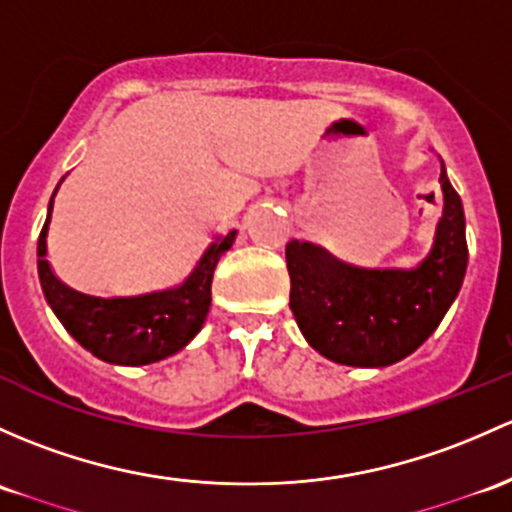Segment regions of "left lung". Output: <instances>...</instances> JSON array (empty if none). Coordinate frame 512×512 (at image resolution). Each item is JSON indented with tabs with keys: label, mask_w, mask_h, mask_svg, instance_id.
Returning <instances> with one entry per match:
<instances>
[{
	"label": "left lung",
	"mask_w": 512,
	"mask_h": 512,
	"mask_svg": "<svg viewBox=\"0 0 512 512\" xmlns=\"http://www.w3.org/2000/svg\"><path fill=\"white\" fill-rule=\"evenodd\" d=\"M444 211L417 267H358L321 245L287 242L289 306L314 351L341 365L385 368L417 351L459 294L469 262L466 220L444 164Z\"/></svg>",
	"instance_id": "obj_1"
}]
</instances>
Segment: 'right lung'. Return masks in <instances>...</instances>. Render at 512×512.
<instances>
[{"label":"right lung","mask_w":512,"mask_h":512,"mask_svg":"<svg viewBox=\"0 0 512 512\" xmlns=\"http://www.w3.org/2000/svg\"><path fill=\"white\" fill-rule=\"evenodd\" d=\"M58 191V188H56ZM53 191V196H56ZM53 198L39 235V279L43 297L75 341L105 363L147 365L186 346L211 309V282L220 255L230 250L238 230L211 242L193 272L179 287L139 297L102 299L75 292L56 277L46 260V235Z\"/></svg>","instance_id":"add662e5"}]
</instances>
